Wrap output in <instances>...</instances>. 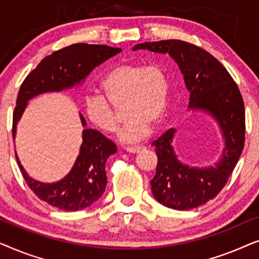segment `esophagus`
I'll return each instance as SVG.
<instances>
[{"mask_svg":"<svg viewBox=\"0 0 259 259\" xmlns=\"http://www.w3.org/2000/svg\"><path fill=\"white\" fill-rule=\"evenodd\" d=\"M125 150L128 153H139L141 150H144L143 146H132V147H125Z\"/></svg>","mask_w":259,"mask_h":259,"instance_id":"1","label":"esophagus"}]
</instances>
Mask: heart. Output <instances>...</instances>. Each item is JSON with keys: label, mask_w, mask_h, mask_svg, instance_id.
Returning a JSON list of instances; mask_svg holds the SVG:
<instances>
[{"label": "heart", "mask_w": 259, "mask_h": 259, "mask_svg": "<svg viewBox=\"0 0 259 259\" xmlns=\"http://www.w3.org/2000/svg\"><path fill=\"white\" fill-rule=\"evenodd\" d=\"M102 95L88 94L83 108L88 120L105 133L116 132L119 114L113 106L123 105L127 121L120 131L122 143H137L158 125L165 114L169 80L159 63L127 62L113 68L101 81Z\"/></svg>", "instance_id": "b5f03b06"}]
</instances>
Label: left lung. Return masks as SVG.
<instances>
[{"instance_id":"1","label":"left lung","mask_w":259,"mask_h":259,"mask_svg":"<svg viewBox=\"0 0 259 259\" xmlns=\"http://www.w3.org/2000/svg\"><path fill=\"white\" fill-rule=\"evenodd\" d=\"M168 53L178 63L190 91L189 107L210 113L221 126L225 148L217 164L196 168L178 160L172 147L176 130L154 140L158 157L152 193L159 203L175 210H191L213 199L228 183L244 148L245 109L237 83L224 66L203 48L182 40L145 42L133 51Z\"/></svg>"}]
</instances>
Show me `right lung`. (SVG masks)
Wrapping results in <instances>:
<instances>
[{
    "instance_id": "right-lung-1",
    "label": "right lung",
    "mask_w": 259,
    "mask_h": 259,
    "mask_svg": "<svg viewBox=\"0 0 259 259\" xmlns=\"http://www.w3.org/2000/svg\"><path fill=\"white\" fill-rule=\"evenodd\" d=\"M121 52V48L105 45L75 44L46 56L21 84L13 113V138L16 125L28 100L46 92H59L86 79L95 67ZM82 126L86 120L80 114ZM116 152L115 144L95 130L82 132V145L72 171L60 182L45 184L28 177L15 154L20 171L30 190L52 206L65 211H77L95 203L107 185L105 166Z\"/></svg>"
}]
</instances>
